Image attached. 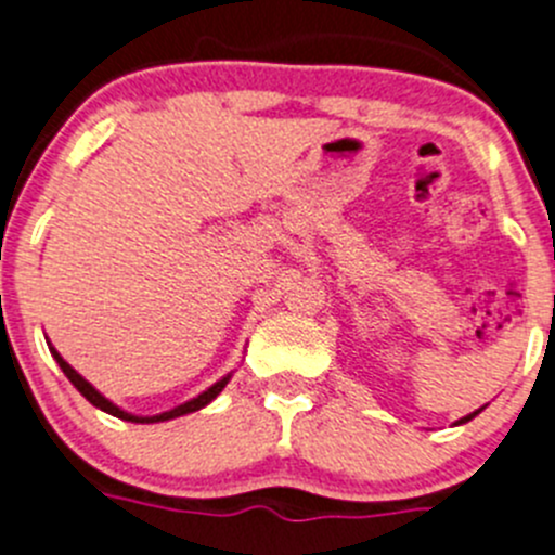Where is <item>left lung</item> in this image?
Returning a JSON list of instances; mask_svg holds the SVG:
<instances>
[{
    "instance_id": "8db88e82",
    "label": "left lung",
    "mask_w": 555,
    "mask_h": 555,
    "mask_svg": "<svg viewBox=\"0 0 555 555\" xmlns=\"http://www.w3.org/2000/svg\"><path fill=\"white\" fill-rule=\"evenodd\" d=\"M476 413H479V411H476ZM476 413H470V416H465V418H460V424H463V422H470V418H474V416H476Z\"/></svg>"
}]
</instances>
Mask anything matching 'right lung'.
Listing matches in <instances>:
<instances>
[{
	"mask_svg": "<svg viewBox=\"0 0 555 555\" xmlns=\"http://www.w3.org/2000/svg\"><path fill=\"white\" fill-rule=\"evenodd\" d=\"M51 353H54V359H56V364L62 366V372H65L67 375V380L74 383L76 388H79L81 395L87 397V400L92 402V405L95 408H101V411H106V413H112V416H117V418H126V422H139V424H153V422H169V418H178V416H185V413H194V411H199V408H205L207 402H214L216 397L221 395V388L227 386V380H230V377H224V380H219L216 383V386H210L207 388V391H202L199 397H196V400H191V402H185V405H178L175 408V411H167V413H158V416H131V413H126V411H120V408L117 405H112V402L106 400V397L103 395H98L95 388L90 386V383L85 380V377L79 375V372L74 370V366L67 364L65 359H62L60 353H56V350H51Z\"/></svg>",
	"mask_w": 555,
	"mask_h": 555,
	"instance_id": "add662e5",
	"label": "right lung"
}]
</instances>
